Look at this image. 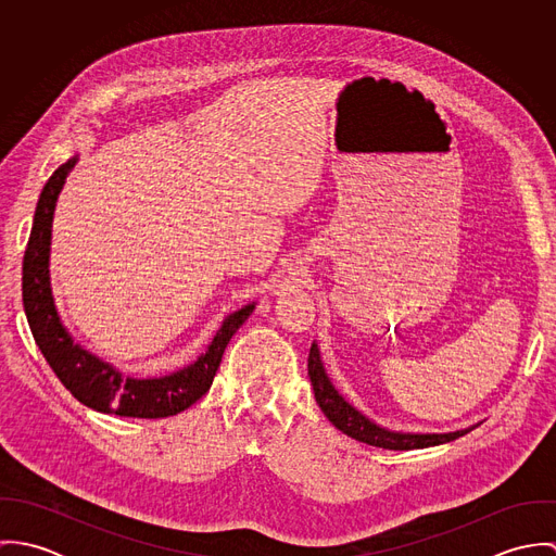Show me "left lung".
I'll return each mask as SVG.
<instances>
[{"instance_id": "8db88e82", "label": "left lung", "mask_w": 556, "mask_h": 556, "mask_svg": "<svg viewBox=\"0 0 556 556\" xmlns=\"http://www.w3.org/2000/svg\"><path fill=\"white\" fill-rule=\"evenodd\" d=\"M308 377L315 390V400H317L320 410L325 413V417L344 434H349L355 441L375 445V447H383V450H424V447H434V445H443L450 441H456L460 437H465L467 432H471L476 426L463 428V430H454V432H396L390 428L379 426L377 421H372L370 417H366L362 410H357L346 397L342 396L331 379L327 377V370L323 366L320 359V351H318L317 342H313L311 346V355H308Z\"/></svg>"}]
</instances>
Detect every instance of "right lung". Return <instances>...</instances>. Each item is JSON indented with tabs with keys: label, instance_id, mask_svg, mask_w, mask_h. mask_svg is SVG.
<instances>
[{
	"label": "right lung",
	"instance_id": "right-lung-1",
	"mask_svg": "<svg viewBox=\"0 0 556 556\" xmlns=\"http://www.w3.org/2000/svg\"><path fill=\"white\" fill-rule=\"evenodd\" d=\"M77 160L79 156H73L49 177L36 205L31 233L23 256V308L29 329L58 379L85 406L109 415L141 419L177 415L207 394L229 340L243 320L252 315L256 304L252 302L227 315L205 353H201L192 364L164 377L137 379L124 375L109 362H102L98 355L83 349L64 327L58 313L49 269L55 205Z\"/></svg>",
	"mask_w": 556,
	"mask_h": 556
}]
</instances>
